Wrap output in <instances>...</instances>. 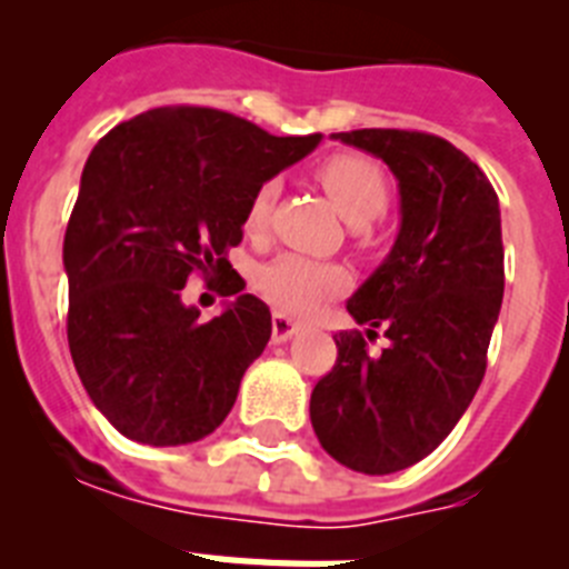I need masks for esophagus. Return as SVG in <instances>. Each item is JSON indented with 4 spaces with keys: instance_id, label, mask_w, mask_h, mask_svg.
<instances>
[{
    "instance_id": "esophagus-1",
    "label": "esophagus",
    "mask_w": 569,
    "mask_h": 569,
    "mask_svg": "<svg viewBox=\"0 0 569 569\" xmlns=\"http://www.w3.org/2000/svg\"><path fill=\"white\" fill-rule=\"evenodd\" d=\"M299 321L290 319L284 313H273V345H284L288 339H293L299 333Z\"/></svg>"
}]
</instances>
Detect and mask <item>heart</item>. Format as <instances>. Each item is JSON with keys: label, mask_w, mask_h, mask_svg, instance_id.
<instances>
[{"label": "heart", "mask_w": 569, "mask_h": 569, "mask_svg": "<svg viewBox=\"0 0 569 569\" xmlns=\"http://www.w3.org/2000/svg\"><path fill=\"white\" fill-rule=\"evenodd\" d=\"M319 182L330 202L350 224H367L385 213L390 202L387 176L373 159L356 153H336L319 168ZM276 182H264L248 202L244 228L248 233H261L268 224L270 208L276 199ZM347 288V270L333 261H319L310 256L281 253L268 261L256 276V290L279 308L281 313L308 316L319 305L339 296Z\"/></svg>", "instance_id": "obj_1"}]
</instances>
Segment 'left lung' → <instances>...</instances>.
Masks as SVG:
<instances>
[{"label": "left lung", "mask_w": 569, "mask_h": 569, "mask_svg": "<svg viewBox=\"0 0 569 569\" xmlns=\"http://www.w3.org/2000/svg\"><path fill=\"white\" fill-rule=\"evenodd\" d=\"M373 153L399 182V236L347 313L381 327L388 347L333 336L336 365L310 396V421L339 465L367 476L430 456L485 379L505 296L499 196L476 162L439 136L365 128L333 133Z\"/></svg>", "instance_id": "1"}]
</instances>
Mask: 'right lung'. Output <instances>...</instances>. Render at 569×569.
Masks as SVG:
<instances>
[{"label":"right lung","instance_id":"right-lung-1","mask_svg":"<svg viewBox=\"0 0 569 569\" xmlns=\"http://www.w3.org/2000/svg\"><path fill=\"white\" fill-rule=\"evenodd\" d=\"M321 142L270 136L213 108H153L90 150L64 230L68 345L99 413L150 447L190 445L228 419L270 339V310L228 250L250 196ZM190 272L236 295L210 322L181 301Z\"/></svg>","mask_w":569,"mask_h":569}]
</instances>
